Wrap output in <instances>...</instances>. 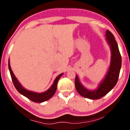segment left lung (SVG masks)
I'll list each match as a JSON object with an SVG mask.
<instances>
[{
    "label": "left lung",
    "mask_w": 130,
    "mask_h": 130,
    "mask_svg": "<svg viewBox=\"0 0 130 130\" xmlns=\"http://www.w3.org/2000/svg\"><path fill=\"white\" fill-rule=\"evenodd\" d=\"M105 37L106 41L111 47V63L106 76L99 85L98 88L95 90L87 89L80 83L78 76H76V89L78 93L84 98L92 100L99 99L106 95L115 86L118 82L122 67V57L115 37L108 30H107Z\"/></svg>",
    "instance_id": "left-lung-1"
}]
</instances>
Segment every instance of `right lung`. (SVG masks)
I'll list each match as a JSON object with an SVG mask.
<instances>
[{"label":"right lung","mask_w":130,"mask_h":130,"mask_svg":"<svg viewBox=\"0 0 130 130\" xmlns=\"http://www.w3.org/2000/svg\"><path fill=\"white\" fill-rule=\"evenodd\" d=\"M8 68H9L10 73L11 74V77L12 83L14 84L15 88L17 89V91L21 94H22V95L28 98L29 100L36 103H42L45 102V101L50 99L54 95L55 92L56 91L58 81L63 74V73H61L57 77L51 87L49 89L47 90L46 91L42 92V93H37V92H35L28 91V90L24 88L22 86L18 80H17V78L15 77L14 73H13V72L12 71V69L10 67V61H8Z\"/></svg>","instance_id":"right-lung-1"}]
</instances>
